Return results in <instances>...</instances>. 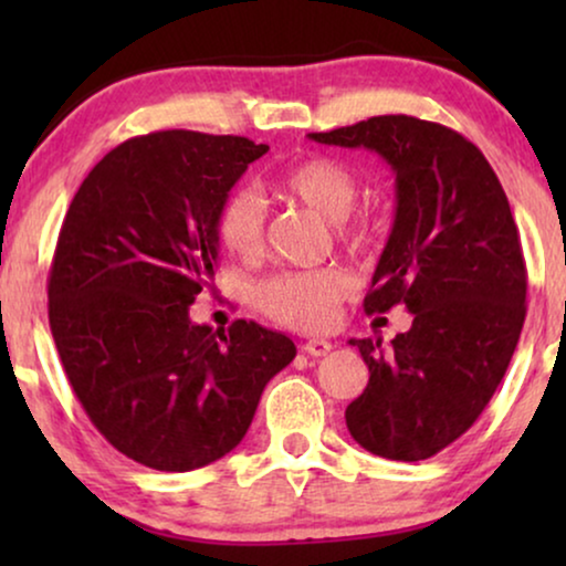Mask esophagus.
<instances>
[{
  "label": "esophagus",
  "instance_id": "34e87169",
  "mask_svg": "<svg viewBox=\"0 0 566 566\" xmlns=\"http://www.w3.org/2000/svg\"><path fill=\"white\" fill-rule=\"evenodd\" d=\"M301 350L312 355V358H322V355H327L332 350V343H327V339H308V343L301 345Z\"/></svg>",
  "mask_w": 566,
  "mask_h": 566
}]
</instances>
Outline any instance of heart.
Listing matches in <instances>:
<instances>
[{"mask_svg": "<svg viewBox=\"0 0 566 566\" xmlns=\"http://www.w3.org/2000/svg\"><path fill=\"white\" fill-rule=\"evenodd\" d=\"M285 196L298 200L335 221L343 244L363 250L374 242V223L353 219L350 211L360 196V180L350 167L329 157H308L285 169L277 180ZM216 239L239 260H258L265 250L268 206L258 190L237 188L221 200L216 211ZM353 293V277L337 265L314 270H285L254 289V304L270 319L301 332L327 329L337 306Z\"/></svg>", "mask_w": 566, "mask_h": 566, "instance_id": "b5f03b06", "label": "heart"}]
</instances>
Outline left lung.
<instances>
[{
  "label": "left lung",
  "mask_w": 566,
  "mask_h": 566,
  "mask_svg": "<svg viewBox=\"0 0 566 566\" xmlns=\"http://www.w3.org/2000/svg\"><path fill=\"white\" fill-rule=\"evenodd\" d=\"M312 142L370 149L397 175V216L363 308L405 304L389 345L350 339L370 370L345 409L350 436L391 461H422L490 405L525 322L528 273L505 190L469 138L412 115H376Z\"/></svg>",
  "instance_id": "obj_1"
}]
</instances>
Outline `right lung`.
<instances>
[{"mask_svg": "<svg viewBox=\"0 0 566 566\" xmlns=\"http://www.w3.org/2000/svg\"><path fill=\"white\" fill-rule=\"evenodd\" d=\"M270 149L244 136L157 130L115 146L69 206L49 275L61 366L123 455L192 471L250 430L296 345L258 322H190L219 260L216 211Z\"/></svg>", "mask_w": 566, "mask_h": 566, "instance_id": "right-lung-1", "label": "right lung"}]
</instances>
